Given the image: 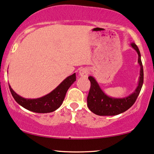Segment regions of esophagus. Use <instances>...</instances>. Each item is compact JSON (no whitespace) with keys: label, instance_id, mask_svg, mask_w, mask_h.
<instances>
[{"label":"esophagus","instance_id":"esophagus-1","mask_svg":"<svg viewBox=\"0 0 154 154\" xmlns=\"http://www.w3.org/2000/svg\"><path fill=\"white\" fill-rule=\"evenodd\" d=\"M89 74V69L88 67H84L79 69V75L82 77H87Z\"/></svg>","mask_w":154,"mask_h":154}]
</instances>
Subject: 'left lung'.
<instances>
[{"label": "left lung", "mask_w": 154, "mask_h": 154, "mask_svg": "<svg viewBox=\"0 0 154 154\" xmlns=\"http://www.w3.org/2000/svg\"><path fill=\"white\" fill-rule=\"evenodd\" d=\"M131 45L137 52L138 63L141 67L139 85L134 93L124 98H114L108 97L101 89L94 77L91 76L88 77L90 81L91 86L87 96V106L91 112L97 115L114 116L126 112L134 104L139 96L143 82V65L141 60V54L137 45L132 42Z\"/></svg>", "instance_id": "8db88e82"}]
</instances>
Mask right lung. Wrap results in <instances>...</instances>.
<instances>
[{
	"label": "right lung",
	"mask_w": 154,
	"mask_h": 154,
	"mask_svg": "<svg viewBox=\"0 0 154 154\" xmlns=\"http://www.w3.org/2000/svg\"><path fill=\"white\" fill-rule=\"evenodd\" d=\"M75 81L76 75L74 73L67 77L49 94L38 99L23 98L16 94L10 85L9 88L14 100L23 107L36 113H50L61 106L68 89Z\"/></svg>",
	"instance_id": "1"
}]
</instances>
